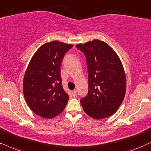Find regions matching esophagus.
Segmentation results:
<instances>
[{
  "label": "esophagus",
  "mask_w": 151,
  "mask_h": 151,
  "mask_svg": "<svg viewBox=\"0 0 151 151\" xmlns=\"http://www.w3.org/2000/svg\"><path fill=\"white\" fill-rule=\"evenodd\" d=\"M72 96H73V97H76V96H77V91H76V90L72 91Z\"/></svg>",
  "instance_id": "esophagus-1"
}]
</instances>
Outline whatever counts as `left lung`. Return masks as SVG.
<instances>
[{
    "instance_id": "8db88e82",
    "label": "left lung",
    "mask_w": 151,
    "mask_h": 151,
    "mask_svg": "<svg viewBox=\"0 0 151 151\" xmlns=\"http://www.w3.org/2000/svg\"><path fill=\"white\" fill-rule=\"evenodd\" d=\"M86 58L88 92L80 101L83 111L96 119L115 114L122 103L127 79L119 56L107 43L94 39L76 45Z\"/></svg>"
}]
</instances>
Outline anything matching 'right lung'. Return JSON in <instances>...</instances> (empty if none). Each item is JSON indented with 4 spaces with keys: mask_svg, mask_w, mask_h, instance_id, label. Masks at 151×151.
<instances>
[{
    "mask_svg": "<svg viewBox=\"0 0 151 151\" xmlns=\"http://www.w3.org/2000/svg\"><path fill=\"white\" fill-rule=\"evenodd\" d=\"M72 44L58 41L44 43L32 56L23 79L25 101L36 115L51 119L63 111L69 96L63 90L60 68Z\"/></svg>",
    "mask_w": 151,
    "mask_h": 151,
    "instance_id": "right-lung-1",
    "label": "right lung"
}]
</instances>
